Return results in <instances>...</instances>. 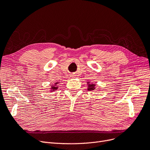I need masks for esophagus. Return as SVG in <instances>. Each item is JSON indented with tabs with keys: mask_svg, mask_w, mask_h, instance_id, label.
<instances>
[{
	"mask_svg": "<svg viewBox=\"0 0 150 150\" xmlns=\"http://www.w3.org/2000/svg\"><path fill=\"white\" fill-rule=\"evenodd\" d=\"M71 76H72V77H74V75H73V74H72V75H71Z\"/></svg>",
	"mask_w": 150,
	"mask_h": 150,
	"instance_id": "esophagus-1",
	"label": "esophagus"
}]
</instances>
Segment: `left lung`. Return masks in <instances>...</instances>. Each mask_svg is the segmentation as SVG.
<instances>
[{"label":"left lung","mask_w":150,"mask_h":150,"mask_svg":"<svg viewBox=\"0 0 150 150\" xmlns=\"http://www.w3.org/2000/svg\"><path fill=\"white\" fill-rule=\"evenodd\" d=\"M88 83L89 84H88V91H93L95 89V84H89V82H88Z\"/></svg>","instance_id":"left-lung-1"}]
</instances>
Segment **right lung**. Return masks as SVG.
I'll return each instance as SVG.
<instances>
[{
    "label": "right lung",
    "instance_id": "right-lung-1",
    "mask_svg": "<svg viewBox=\"0 0 150 150\" xmlns=\"http://www.w3.org/2000/svg\"><path fill=\"white\" fill-rule=\"evenodd\" d=\"M57 83H55V85H56V84H57ZM57 88H58L57 87V86H52V87L51 88V89H52L51 91H55V90H56V89H57Z\"/></svg>",
    "mask_w": 150,
    "mask_h": 150
}]
</instances>
